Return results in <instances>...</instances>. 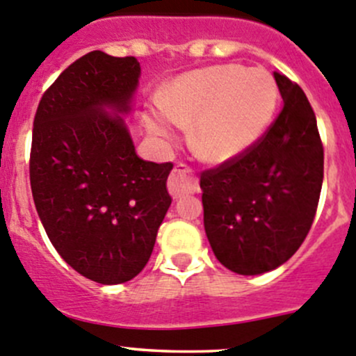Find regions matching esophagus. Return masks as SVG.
Wrapping results in <instances>:
<instances>
[{
  "label": "esophagus",
  "instance_id": "esophagus-1",
  "mask_svg": "<svg viewBox=\"0 0 356 356\" xmlns=\"http://www.w3.org/2000/svg\"><path fill=\"white\" fill-rule=\"evenodd\" d=\"M168 190L173 195V199H179V197L188 195V193H195L199 190V183L193 177V171L186 164H177L173 173L170 175V179H168Z\"/></svg>",
  "mask_w": 356,
  "mask_h": 356
}]
</instances>
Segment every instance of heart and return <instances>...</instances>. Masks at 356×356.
Masks as SVG:
<instances>
[{"label":"heart","instance_id":"b5f03b06","mask_svg":"<svg viewBox=\"0 0 356 356\" xmlns=\"http://www.w3.org/2000/svg\"><path fill=\"white\" fill-rule=\"evenodd\" d=\"M277 106V87L264 70L216 65L181 75L145 113V127L170 138L190 128L193 152L207 163H226L255 144Z\"/></svg>","mask_w":356,"mask_h":356}]
</instances>
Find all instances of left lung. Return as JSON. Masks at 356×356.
I'll use <instances>...</instances> for the list:
<instances>
[{
	"label": "left lung",
	"mask_w": 356,
	"mask_h": 356,
	"mask_svg": "<svg viewBox=\"0 0 356 356\" xmlns=\"http://www.w3.org/2000/svg\"><path fill=\"white\" fill-rule=\"evenodd\" d=\"M283 109L240 156L200 177L204 228L216 259L236 274L269 273L295 254L317 212L324 147L298 83L274 73Z\"/></svg>",
	"instance_id": "left-lung-1"
}]
</instances>
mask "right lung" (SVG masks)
I'll list each match as a JSON object with an SVG mask.
<instances>
[{
	"instance_id": "right-lung-1",
	"label": "right lung",
	"mask_w": 356,
	"mask_h": 356,
	"mask_svg": "<svg viewBox=\"0 0 356 356\" xmlns=\"http://www.w3.org/2000/svg\"><path fill=\"white\" fill-rule=\"evenodd\" d=\"M137 58L90 51L44 92L34 118L31 188L58 254L101 284L134 280L171 205L173 164L137 156L127 124ZM106 108H111L115 117Z\"/></svg>"
}]
</instances>
